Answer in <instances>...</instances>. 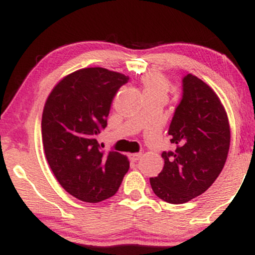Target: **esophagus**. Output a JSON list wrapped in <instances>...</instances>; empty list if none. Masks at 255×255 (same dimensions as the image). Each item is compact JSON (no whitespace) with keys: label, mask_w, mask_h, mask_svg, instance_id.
<instances>
[{"label":"esophagus","mask_w":255,"mask_h":255,"mask_svg":"<svg viewBox=\"0 0 255 255\" xmlns=\"http://www.w3.org/2000/svg\"><path fill=\"white\" fill-rule=\"evenodd\" d=\"M140 158H141V153H130L129 154V159L131 162H136V160H139Z\"/></svg>","instance_id":"34e87169"}]
</instances>
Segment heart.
<instances>
[{
    "mask_svg": "<svg viewBox=\"0 0 255 255\" xmlns=\"http://www.w3.org/2000/svg\"><path fill=\"white\" fill-rule=\"evenodd\" d=\"M140 84L146 98L156 97V96L166 98L171 87L170 80L159 72H146L140 78Z\"/></svg>",
    "mask_w": 255,
    "mask_h": 255,
    "instance_id": "1",
    "label": "heart"
}]
</instances>
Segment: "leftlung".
<instances>
[{"label":"left lung","mask_w":255,"mask_h":255,"mask_svg":"<svg viewBox=\"0 0 255 255\" xmlns=\"http://www.w3.org/2000/svg\"><path fill=\"white\" fill-rule=\"evenodd\" d=\"M175 150L163 152V170L151 177L152 191L170 204H184L211 187L230 146V126L221 99L201 79L183 78V96L169 127Z\"/></svg>","instance_id":"left-lung-1"}]
</instances>
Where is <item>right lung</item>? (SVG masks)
Returning <instances> with one entry per match:
<instances>
[{
    "label": "right lung",
    "mask_w": 255,
    "mask_h": 255,
    "mask_svg": "<svg viewBox=\"0 0 255 255\" xmlns=\"http://www.w3.org/2000/svg\"><path fill=\"white\" fill-rule=\"evenodd\" d=\"M128 77L102 67L66 75L46 98L42 140L46 160L66 192L86 203H99L118 192L129 169L127 156L99 148L114 96Z\"/></svg>",
    "instance_id": "right-lung-1"
}]
</instances>
